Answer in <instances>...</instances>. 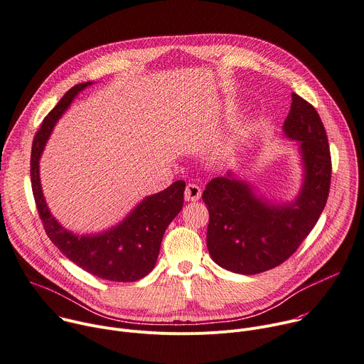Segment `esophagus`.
<instances>
[{
	"instance_id": "34e87169",
	"label": "esophagus",
	"mask_w": 364,
	"mask_h": 364,
	"mask_svg": "<svg viewBox=\"0 0 364 364\" xmlns=\"http://www.w3.org/2000/svg\"><path fill=\"white\" fill-rule=\"evenodd\" d=\"M200 195H203V191H200V188L198 185H195V183L186 185L185 200H188V203H195V200H198L200 198Z\"/></svg>"
}]
</instances>
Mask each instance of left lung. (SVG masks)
Instances as JSON below:
<instances>
[{"label": "left lung", "instance_id": "1", "mask_svg": "<svg viewBox=\"0 0 364 364\" xmlns=\"http://www.w3.org/2000/svg\"><path fill=\"white\" fill-rule=\"evenodd\" d=\"M295 141L302 165V185L287 203H274L234 172L214 178L203 193L210 213L207 247L221 267L256 274L289 259L316 224L328 198L331 156L324 124L316 109L292 94L282 127Z\"/></svg>", "mask_w": 364, "mask_h": 364}]
</instances>
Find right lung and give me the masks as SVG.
Instances as JSON below:
<instances>
[{
  "label": "right lung",
  "instance_id": "add662e5",
  "mask_svg": "<svg viewBox=\"0 0 364 364\" xmlns=\"http://www.w3.org/2000/svg\"><path fill=\"white\" fill-rule=\"evenodd\" d=\"M92 82L70 88L43 119L31 147V188L40 218L52 243L76 266L112 282H136L149 274L157 260L161 238L181 213L185 182L176 181L165 191L149 195L111 228L95 234H76L65 228L50 213L40 183V157L58 123L80 91Z\"/></svg>",
  "mask_w": 364,
  "mask_h": 364
}]
</instances>
